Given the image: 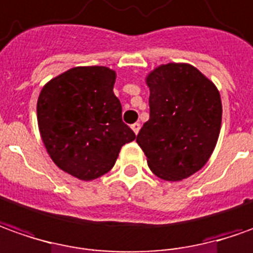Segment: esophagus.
<instances>
[{
	"label": "esophagus",
	"mask_w": 253,
	"mask_h": 253,
	"mask_svg": "<svg viewBox=\"0 0 253 253\" xmlns=\"http://www.w3.org/2000/svg\"><path fill=\"white\" fill-rule=\"evenodd\" d=\"M140 128H141L140 123H134V125H131V130H133V131L135 134H138V131H140Z\"/></svg>",
	"instance_id": "34e87169"
}]
</instances>
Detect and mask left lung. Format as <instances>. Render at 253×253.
<instances>
[{"label": "left lung", "mask_w": 253, "mask_h": 253, "mask_svg": "<svg viewBox=\"0 0 253 253\" xmlns=\"http://www.w3.org/2000/svg\"><path fill=\"white\" fill-rule=\"evenodd\" d=\"M149 120L137 144L152 173L180 181L206 165L219 138L221 99L216 85L188 63H166L147 79Z\"/></svg>", "instance_id": "1"}]
</instances>
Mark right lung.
<instances>
[{
    "label": "right lung",
    "instance_id": "1",
    "mask_svg": "<svg viewBox=\"0 0 253 253\" xmlns=\"http://www.w3.org/2000/svg\"><path fill=\"white\" fill-rule=\"evenodd\" d=\"M115 80V70L106 66H77L49 80L40 92L41 140L55 165L79 180L104 176L120 148L135 138L122 120Z\"/></svg>",
    "mask_w": 253,
    "mask_h": 253
}]
</instances>
